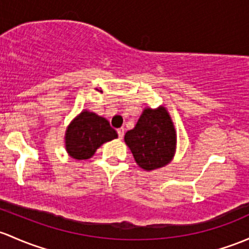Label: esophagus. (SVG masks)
Masks as SVG:
<instances>
[{
  "instance_id": "esophagus-1",
  "label": "esophagus",
  "mask_w": 249,
  "mask_h": 249,
  "mask_svg": "<svg viewBox=\"0 0 249 249\" xmlns=\"http://www.w3.org/2000/svg\"><path fill=\"white\" fill-rule=\"evenodd\" d=\"M117 132H118V137H119V140H123V137H124V129L120 127V129L117 130Z\"/></svg>"
}]
</instances>
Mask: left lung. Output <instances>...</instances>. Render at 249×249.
<instances>
[{
  "instance_id": "obj_1",
  "label": "left lung",
  "mask_w": 249,
  "mask_h": 249,
  "mask_svg": "<svg viewBox=\"0 0 249 249\" xmlns=\"http://www.w3.org/2000/svg\"><path fill=\"white\" fill-rule=\"evenodd\" d=\"M124 140L138 166L154 171L172 160L177 136L168 112L160 107L144 109L136 126L125 133Z\"/></svg>"
}]
</instances>
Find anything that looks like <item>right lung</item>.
<instances>
[{
	"label": "right lung",
	"mask_w": 249,
	"mask_h": 249,
	"mask_svg": "<svg viewBox=\"0 0 249 249\" xmlns=\"http://www.w3.org/2000/svg\"><path fill=\"white\" fill-rule=\"evenodd\" d=\"M117 137L118 133L108 120L93 112L83 111L68 127L65 146L71 158L87 160L101 144Z\"/></svg>",
	"instance_id": "add662e5"
}]
</instances>
